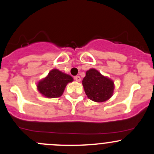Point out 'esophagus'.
<instances>
[{
	"instance_id": "1",
	"label": "esophagus",
	"mask_w": 154,
	"mask_h": 154,
	"mask_svg": "<svg viewBox=\"0 0 154 154\" xmlns=\"http://www.w3.org/2000/svg\"><path fill=\"white\" fill-rule=\"evenodd\" d=\"M74 80L77 82H80L81 81V77H80V76H76V77H74Z\"/></svg>"
}]
</instances>
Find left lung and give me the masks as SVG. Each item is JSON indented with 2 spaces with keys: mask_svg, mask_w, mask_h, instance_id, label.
Here are the masks:
<instances>
[{
  "mask_svg": "<svg viewBox=\"0 0 154 154\" xmlns=\"http://www.w3.org/2000/svg\"><path fill=\"white\" fill-rule=\"evenodd\" d=\"M82 84L88 98L95 102H104L112 97L114 90V82L102 75L95 68L86 72Z\"/></svg>",
  "mask_w": 154,
  "mask_h": 154,
  "instance_id": "8db88e82",
  "label": "left lung"
}]
</instances>
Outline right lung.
<instances>
[{
    "mask_svg": "<svg viewBox=\"0 0 154 154\" xmlns=\"http://www.w3.org/2000/svg\"><path fill=\"white\" fill-rule=\"evenodd\" d=\"M73 80L74 79L69 74L54 68L47 77L37 82V89L46 98H59L62 95L67 84Z\"/></svg>",
    "mask_w": 154,
    "mask_h": 154,
    "instance_id": "right-lung-1",
    "label": "right lung"
}]
</instances>
